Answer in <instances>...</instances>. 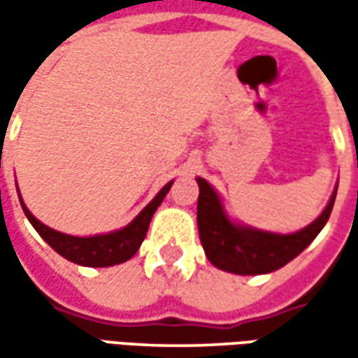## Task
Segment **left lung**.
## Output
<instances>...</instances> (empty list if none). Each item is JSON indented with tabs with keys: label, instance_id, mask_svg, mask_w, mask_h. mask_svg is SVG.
I'll use <instances>...</instances> for the list:
<instances>
[{
	"label": "left lung",
	"instance_id": "8db88e82",
	"mask_svg": "<svg viewBox=\"0 0 358 358\" xmlns=\"http://www.w3.org/2000/svg\"><path fill=\"white\" fill-rule=\"evenodd\" d=\"M199 183V201H197V227H199L201 245L207 259L215 267L235 275H263L273 273L293 261L296 255L303 253L313 239L321 233L329 221L337 187L331 199L310 225L305 229L279 235L261 229L247 227L233 223L223 209V203L215 189L205 179L197 177Z\"/></svg>",
	"mask_w": 358,
	"mask_h": 358
}]
</instances>
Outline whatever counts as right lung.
<instances>
[{
    "label": "right lung",
    "mask_w": 358,
    "mask_h": 358,
    "mask_svg": "<svg viewBox=\"0 0 358 358\" xmlns=\"http://www.w3.org/2000/svg\"><path fill=\"white\" fill-rule=\"evenodd\" d=\"M171 185L173 181L163 187L155 195V199L151 201L127 227L107 233V235H93V237H73V235H65V233L48 227L29 213V209L25 207L21 195L20 201L25 217L29 219V223L34 225L35 231L43 237V241L53 251H57L67 261L83 265V267H111V265L129 261L131 257L139 251L145 235H147L149 223H151V217L157 211L161 201L165 199V195L169 193Z\"/></svg>",
    "instance_id": "obj_1"
}]
</instances>
